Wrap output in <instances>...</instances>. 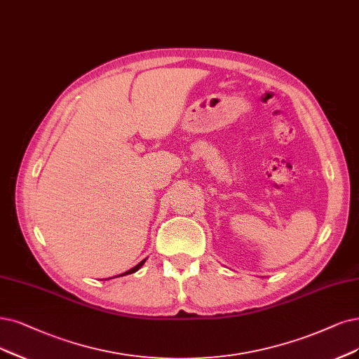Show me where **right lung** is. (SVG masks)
<instances>
[{
	"label": "right lung",
	"instance_id": "obj_1",
	"mask_svg": "<svg viewBox=\"0 0 359 359\" xmlns=\"http://www.w3.org/2000/svg\"><path fill=\"white\" fill-rule=\"evenodd\" d=\"M146 262V259L144 260H142L139 264H136V266L135 268H133V269H130V271H127V272H124V273H121V275H118V276H124V275H128V273H135L136 271H139L142 266H143V263Z\"/></svg>",
	"mask_w": 359,
	"mask_h": 359
}]
</instances>
